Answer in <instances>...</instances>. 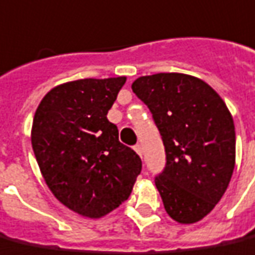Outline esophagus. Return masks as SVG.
Instances as JSON below:
<instances>
[{"instance_id":"obj_1","label":"esophagus","mask_w":255,"mask_h":255,"mask_svg":"<svg viewBox=\"0 0 255 255\" xmlns=\"http://www.w3.org/2000/svg\"><path fill=\"white\" fill-rule=\"evenodd\" d=\"M133 150H135V151L137 152V154H139V155L142 156V146H140V144H135V146H133Z\"/></svg>"}]
</instances>
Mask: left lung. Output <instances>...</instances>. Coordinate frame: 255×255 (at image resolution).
I'll return each mask as SVG.
<instances>
[{"mask_svg":"<svg viewBox=\"0 0 255 255\" xmlns=\"http://www.w3.org/2000/svg\"><path fill=\"white\" fill-rule=\"evenodd\" d=\"M133 93L150 109L165 146L155 186L166 212L196 223L215 208L235 167V127L220 96L204 81L180 73L137 78Z\"/></svg>","mask_w":255,"mask_h":255,"instance_id":"left-lung-1","label":"left lung"}]
</instances>
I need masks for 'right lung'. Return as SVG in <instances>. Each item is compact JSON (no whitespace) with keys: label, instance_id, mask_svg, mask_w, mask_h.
I'll use <instances>...</instances> for the list:
<instances>
[{"label":"right lung","instance_id":"add662e5","mask_svg":"<svg viewBox=\"0 0 255 255\" xmlns=\"http://www.w3.org/2000/svg\"><path fill=\"white\" fill-rule=\"evenodd\" d=\"M126 77L73 81L44 96L33 118L32 148L52 195L97 219L131 195L142 161L107 118Z\"/></svg>","mask_w":255,"mask_h":255}]
</instances>
